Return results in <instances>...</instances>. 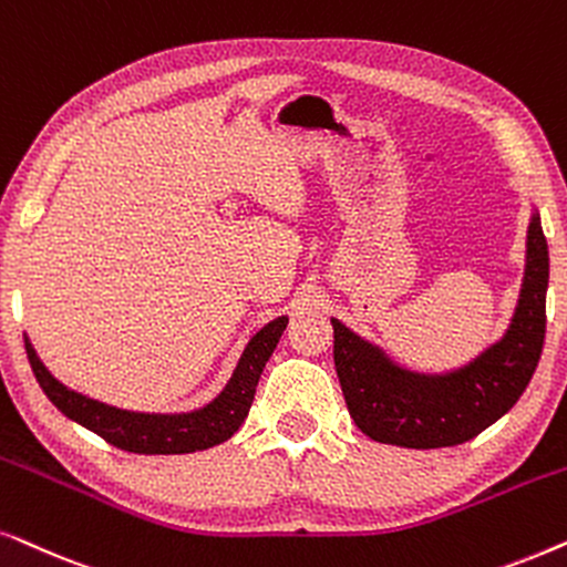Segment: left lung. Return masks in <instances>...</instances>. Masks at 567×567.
Wrapping results in <instances>:
<instances>
[{
  "instance_id": "obj_1",
  "label": "left lung",
  "mask_w": 567,
  "mask_h": 567,
  "mask_svg": "<svg viewBox=\"0 0 567 567\" xmlns=\"http://www.w3.org/2000/svg\"><path fill=\"white\" fill-rule=\"evenodd\" d=\"M549 254L539 215L529 223L526 271L508 334L449 375L399 371L383 354L334 327V368L347 410L362 433L402 449H443L472 441L518 402L545 347Z\"/></svg>"
}]
</instances>
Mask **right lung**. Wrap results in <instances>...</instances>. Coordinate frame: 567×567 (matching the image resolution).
Listing matches in <instances>:
<instances>
[{
  "mask_svg": "<svg viewBox=\"0 0 567 567\" xmlns=\"http://www.w3.org/2000/svg\"><path fill=\"white\" fill-rule=\"evenodd\" d=\"M285 327H288L285 316L267 323L248 342L228 389L205 410L192 414H137L93 402V399L74 394V391L62 386L47 371V365L38 360L28 339L25 352L30 368L35 373V381L41 383L43 394L54 402L56 410L64 412L70 420L80 422L82 427L93 430L95 435H101L111 446L132 451V454H192V451H205L228 441L240 427V422L246 420L248 410H251L259 375L264 365H267L269 354L275 352Z\"/></svg>",
  "mask_w": 567,
  "mask_h": 567,
  "instance_id": "obj_1",
  "label": "right lung"
}]
</instances>
